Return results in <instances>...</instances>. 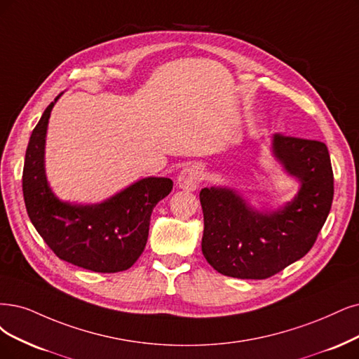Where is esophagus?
<instances>
[{
	"mask_svg": "<svg viewBox=\"0 0 359 359\" xmlns=\"http://www.w3.org/2000/svg\"><path fill=\"white\" fill-rule=\"evenodd\" d=\"M201 180H203V172H201L200 167L189 165V167L182 170V172L179 175V179H177V184L182 189L195 191V189H198V187H200Z\"/></svg>",
	"mask_w": 359,
	"mask_h": 359,
	"instance_id": "1",
	"label": "esophagus"
}]
</instances>
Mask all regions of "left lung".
<instances>
[{
  "label": "left lung",
  "instance_id": "obj_1",
  "mask_svg": "<svg viewBox=\"0 0 359 359\" xmlns=\"http://www.w3.org/2000/svg\"><path fill=\"white\" fill-rule=\"evenodd\" d=\"M271 149L300 183L296 196L281 208L259 211L226 187L200 192L203 255L222 275L264 280L281 272L312 248L330 213L334 177L325 143L273 135Z\"/></svg>",
  "mask_w": 359,
  "mask_h": 359
}]
</instances>
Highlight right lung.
Masks as SVG:
<instances>
[{"mask_svg": "<svg viewBox=\"0 0 359 359\" xmlns=\"http://www.w3.org/2000/svg\"><path fill=\"white\" fill-rule=\"evenodd\" d=\"M35 126L25 155L22 188L36 232L59 259L93 272L114 273L131 268L143 253L154 207L165 198L168 177H144L97 204L62 201L46 176V135L53 106Z\"/></svg>", "mask_w": 359, "mask_h": 359, "instance_id": "obj_1", "label": "right lung"}]
</instances>
